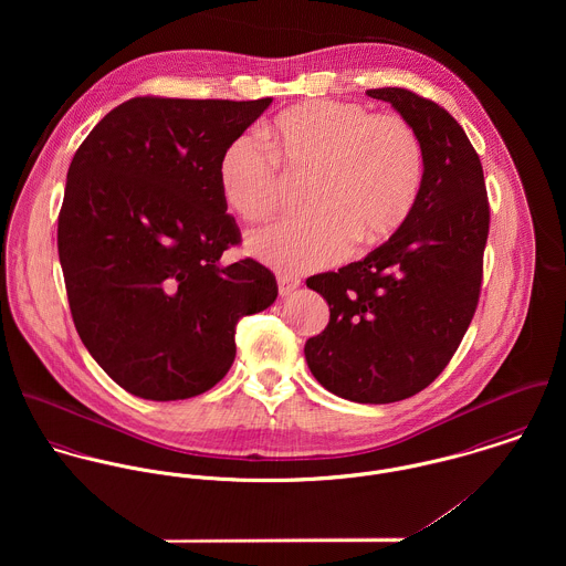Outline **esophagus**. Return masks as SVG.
<instances>
[{
	"instance_id": "obj_1",
	"label": "esophagus",
	"mask_w": 566,
	"mask_h": 566,
	"mask_svg": "<svg viewBox=\"0 0 566 566\" xmlns=\"http://www.w3.org/2000/svg\"><path fill=\"white\" fill-rule=\"evenodd\" d=\"M279 294L281 296H290L294 290H298V285H301V279H296V276H287V274H279Z\"/></svg>"
}]
</instances>
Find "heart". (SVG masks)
<instances>
[{"label": "heart", "mask_w": 566, "mask_h": 566, "mask_svg": "<svg viewBox=\"0 0 566 566\" xmlns=\"http://www.w3.org/2000/svg\"><path fill=\"white\" fill-rule=\"evenodd\" d=\"M265 146L238 137L218 165L229 207L248 222L268 220L283 200L281 167L310 176V211L276 220L248 235V250L281 270L324 268L350 248L390 238L409 216L420 178L422 146L401 115H373L353 102L316 99L283 111Z\"/></svg>", "instance_id": "obj_1"}]
</instances>
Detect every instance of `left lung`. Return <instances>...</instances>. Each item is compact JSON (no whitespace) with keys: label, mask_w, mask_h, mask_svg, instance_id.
<instances>
[{"label":"left lung","mask_w":566,"mask_h":566,"mask_svg":"<svg viewBox=\"0 0 566 566\" xmlns=\"http://www.w3.org/2000/svg\"><path fill=\"white\" fill-rule=\"evenodd\" d=\"M366 93L418 133L422 180L388 242L307 279L331 316L305 359L335 397L381 405L424 390L458 350L480 301L490 209L482 161L442 106L399 86Z\"/></svg>","instance_id":"8db88e82"}]
</instances>
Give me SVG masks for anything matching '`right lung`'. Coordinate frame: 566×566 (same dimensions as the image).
<instances>
[{
  "label": "right lung",
  "instance_id": "obj_1",
  "mask_svg": "<svg viewBox=\"0 0 566 566\" xmlns=\"http://www.w3.org/2000/svg\"><path fill=\"white\" fill-rule=\"evenodd\" d=\"M272 97H133L88 133L67 171L59 256L76 331L126 392L191 399L233 366L235 326L268 310L274 274L222 265L240 229L218 165Z\"/></svg>",
  "mask_w": 566,
  "mask_h": 566
}]
</instances>
